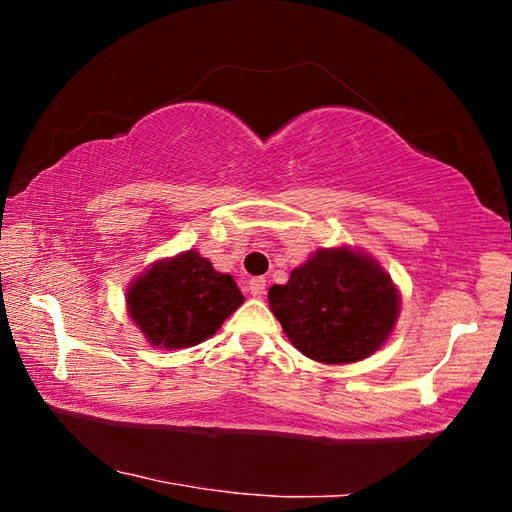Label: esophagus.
<instances>
[{"instance_id":"esophagus-1","label":"esophagus","mask_w":512,"mask_h":512,"mask_svg":"<svg viewBox=\"0 0 512 512\" xmlns=\"http://www.w3.org/2000/svg\"><path fill=\"white\" fill-rule=\"evenodd\" d=\"M248 291H250V296L262 298L264 293H266V280H264V277H250V280H248Z\"/></svg>"}]
</instances>
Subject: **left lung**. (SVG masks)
Listing matches in <instances>:
<instances>
[{
    "label": "left lung",
    "mask_w": 512,
    "mask_h": 512,
    "mask_svg": "<svg viewBox=\"0 0 512 512\" xmlns=\"http://www.w3.org/2000/svg\"><path fill=\"white\" fill-rule=\"evenodd\" d=\"M268 305L293 348L320 363H354L375 354L400 316V291L377 259L318 248L268 289Z\"/></svg>",
    "instance_id": "1"
}]
</instances>
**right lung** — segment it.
Returning a JSON list of instances; mask_svg holds the SVG:
<instances>
[{
	"mask_svg": "<svg viewBox=\"0 0 512 512\" xmlns=\"http://www.w3.org/2000/svg\"><path fill=\"white\" fill-rule=\"evenodd\" d=\"M128 316L153 348H192L216 334L244 296L232 275L214 271L198 250L158 259L126 291Z\"/></svg>",
	"mask_w": 512,
	"mask_h": 512,
	"instance_id": "add662e5",
	"label": "right lung"
}]
</instances>
